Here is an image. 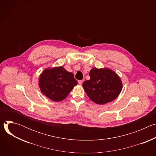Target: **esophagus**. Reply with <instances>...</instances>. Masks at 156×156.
I'll return each mask as SVG.
<instances>
[{
	"label": "esophagus",
	"instance_id": "obj_1",
	"mask_svg": "<svg viewBox=\"0 0 156 156\" xmlns=\"http://www.w3.org/2000/svg\"><path fill=\"white\" fill-rule=\"evenodd\" d=\"M78 82V83H79L80 85H81L82 83H83V80H79Z\"/></svg>",
	"mask_w": 156,
	"mask_h": 156
}]
</instances>
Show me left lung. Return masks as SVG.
Wrapping results in <instances>:
<instances>
[{"label":"left lung","mask_w":156,"mask_h":156,"mask_svg":"<svg viewBox=\"0 0 156 156\" xmlns=\"http://www.w3.org/2000/svg\"><path fill=\"white\" fill-rule=\"evenodd\" d=\"M90 80L83 83L87 96L96 104L102 105L115 100L122 90L119 76L108 68H93L90 72Z\"/></svg>","instance_id":"8db88e82"}]
</instances>
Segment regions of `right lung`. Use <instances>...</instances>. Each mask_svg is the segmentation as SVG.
<instances>
[{
	"mask_svg": "<svg viewBox=\"0 0 156 156\" xmlns=\"http://www.w3.org/2000/svg\"><path fill=\"white\" fill-rule=\"evenodd\" d=\"M77 83L74 75L63 66L46 69L39 78V87L42 93L55 102L65 99Z\"/></svg>",
	"mask_w": 156,
	"mask_h": 156,
	"instance_id": "right-lung-1",
	"label": "right lung"
}]
</instances>
